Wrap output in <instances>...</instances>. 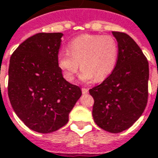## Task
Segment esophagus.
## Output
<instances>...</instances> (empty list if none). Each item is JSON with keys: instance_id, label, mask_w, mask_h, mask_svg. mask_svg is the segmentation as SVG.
<instances>
[{"instance_id": "obj_1", "label": "esophagus", "mask_w": 158, "mask_h": 158, "mask_svg": "<svg viewBox=\"0 0 158 158\" xmlns=\"http://www.w3.org/2000/svg\"><path fill=\"white\" fill-rule=\"evenodd\" d=\"M81 92L82 94H87L89 92V89H86V88H81Z\"/></svg>"}]
</instances>
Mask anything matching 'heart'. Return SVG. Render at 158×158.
Instances as JSON below:
<instances>
[{"label": "heart", "mask_w": 158, "mask_h": 158, "mask_svg": "<svg viewBox=\"0 0 158 158\" xmlns=\"http://www.w3.org/2000/svg\"><path fill=\"white\" fill-rule=\"evenodd\" d=\"M118 58V45L114 37L101 35H82L73 39L69 51H62L57 62L67 81L75 79L79 67L80 79L89 82L103 81L110 75Z\"/></svg>", "instance_id": "obj_1"}]
</instances>
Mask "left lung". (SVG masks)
<instances>
[{"label":"left lung","mask_w":158,"mask_h":158,"mask_svg":"<svg viewBox=\"0 0 158 158\" xmlns=\"http://www.w3.org/2000/svg\"><path fill=\"white\" fill-rule=\"evenodd\" d=\"M118 58L110 75L89 89L94 98L92 116L101 129L119 133L142 116L148 101L149 62L136 42L125 33L112 32Z\"/></svg>","instance_id":"8db88e82"}]
</instances>
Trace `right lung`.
Segmentation results:
<instances>
[{
  "mask_svg": "<svg viewBox=\"0 0 158 158\" xmlns=\"http://www.w3.org/2000/svg\"><path fill=\"white\" fill-rule=\"evenodd\" d=\"M62 33H39L19 45L10 57L7 94L15 114L39 133H51L69 121L81 96L67 81L57 57Z\"/></svg>",
  "mask_w": 158,
  "mask_h": 158,
  "instance_id": "1",
  "label": "right lung"
}]
</instances>
